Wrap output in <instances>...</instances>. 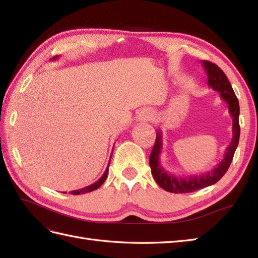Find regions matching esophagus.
<instances>
[{"mask_svg":"<svg viewBox=\"0 0 258 258\" xmlns=\"http://www.w3.org/2000/svg\"><path fill=\"white\" fill-rule=\"evenodd\" d=\"M151 118L152 113L147 108H141L138 114H136V120H139V122H146V120H150Z\"/></svg>","mask_w":258,"mask_h":258,"instance_id":"1","label":"esophagus"}]
</instances>
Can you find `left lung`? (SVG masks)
Segmentation results:
<instances>
[{
	"label": "left lung",
	"mask_w": 258,
	"mask_h": 258,
	"mask_svg": "<svg viewBox=\"0 0 258 258\" xmlns=\"http://www.w3.org/2000/svg\"><path fill=\"white\" fill-rule=\"evenodd\" d=\"M202 65L204 67L207 74V84L211 86L214 91L220 93V96L224 102H226L228 105V112L231 114L233 118V138L231 143L227 146L225 154H224L223 160L217 164L211 171L204 173L202 175H188V176H177L171 173H167L161 165L160 155L163 149L162 142V132L157 131L156 133V141L153 146V150L150 156V166L153 177L155 182L161 186L163 189H165L169 193H190L197 189L205 188L207 186H211L218 182L224 174L227 172V169L231 165L232 160L234 157V153L237 149L239 142V104L233 87L227 80L225 73L217 67L216 64L211 63L208 61H202Z\"/></svg>",
	"instance_id": "8db88e82"
}]
</instances>
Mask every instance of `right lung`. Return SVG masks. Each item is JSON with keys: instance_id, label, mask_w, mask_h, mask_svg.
<instances>
[{"instance_id": "right-lung-1", "label": "right lung", "mask_w": 258, "mask_h": 258, "mask_svg": "<svg viewBox=\"0 0 258 258\" xmlns=\"http://www.w3.org/2000/svg\"><path fill=\"white\" fill-rule=\"evenodd\" d=\"M56 58H57V56H54V57L52 58V61H54V59H56ZM109 163H111V158H109ZM109 163H108V165H107V167H106V169H105V172H104V174L102 175V177H101L100 179L96 180L95 183H93V184H91V185H89V186H86V187L76 189V190H72V191H71V194H72V195H80V194L90 193V191H93V190H95V189H97L98 187H100V186H101L104 182H105V179H106V177H107ZM65 193H67V191H65Z\"/></svg>"}]
</instances>
